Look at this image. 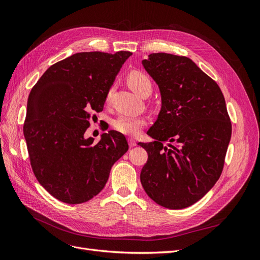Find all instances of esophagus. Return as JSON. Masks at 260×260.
<instances>
[{
    "label": "esophagus",
    "instance_id": "1",
    "mask_svg": "<svg viewBox=\"0 0 260 260\" xmlns=\"http://www.w3.org/2000/svg\"><path fill=\"white\" fill-rule=\"evenodd\" d=\"M137 145V141L133 138H129V146L130 147H135Z\"/></svg>",
    "mask_w": 260,
    "mask_h": 260
}]
</instances>
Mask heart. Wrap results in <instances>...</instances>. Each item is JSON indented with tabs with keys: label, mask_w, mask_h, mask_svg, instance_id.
Wrapping results in <instances>:
<instances>
[{
	"label": "heart",
	"mask_w": 260,
	"mask_h": 260,
	"mask_svg": "<svg viewBox=\"0 0 260 260\" xmlns=\"http://www.w3.org/2000/svg\"><path fill=\"white\" fill-rule=\"evenodd\" d=\"M127 82L130 88L136 93L143 95L146 92H152L151 79L142 72L132 70L127 76ZM113 89H109L106 94V102H109ZM146 124V118L143 116L120 115L113 120V127L116 131L127 136H138Z\"/></svg>",
	"instance_id": "obj_1"
}]
</instances>
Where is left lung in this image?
<instances>
[{
    "instance_id": "8db88e82",
    "label": "left lung",
    "mask_w": 260,
    "mask_h": 260,
    "mask_svg": "<svg viewBox=\"0 0 260 260\" xmlns=\"http://www.w3.org/2000/svg\"><path fill=\"white\" fill-rule=\"evenodd\" d=\"M142 64L159 86L161 109L147 131L155 141L139 143L148 155L141 183L158 205L186 208L221 176L232 133L224 96L217 82L185 56L152 53Z\"/></svg>"
}]
</instances>
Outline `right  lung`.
Returning <instances> with one entry per match:
<instances>
[{"mask_svg":"<svg viewBox=\"0 0 260 260\" xmlns=\"http://www.w3.org/2000/svg\"><path fill=\"white\" fill-rule=\"evenodd\" d=\"M131 55L76 53L55 62L31 89L23 123L30 165L39 183L62 203L81 204L98 195L128 151L119 132L104 133L96 144L84 133Z\"/></svg>","mask_w":260,"mask_h":260,"instance_id":"add662e5","label":"right lung"}]
</instances>
